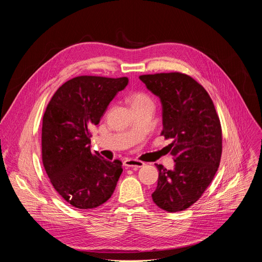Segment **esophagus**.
<instances>
[{
    "label": "esophagus",
    "mask_w": 262,
    "mask_h": 262,
    "mask_svg": "<svg viewBox=\"0 0 262 262\" xmlns=\"http://www.w3.org/2000/svg\"><path fill=\"white\" fill-rule=\"evenodd\" d=\"M124 167L127 168H134V169H138V168H142L144 166V162L137 160V159H125L123 162Z\"/></svg>",
    "instance_id": "obj_1"
}]
</instances>
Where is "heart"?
Wrapping results in <instances>:
<instances>
[{"instance_id":"1","label":"heart","mask_w":262,"mask_h":262,"mask_svg":"<svg viewBox=\"0 0 262 262\" xmlns=\"http://www.w3.org/2000/svg\"><path fill=\"white\" fill-rule=\"evenodd\" d=\"M129 102H130L132 106H135V105H139V104L150 102V99L148 98V96L145 93L138 92V93H135V94H133L130 96Z\"/></svg>"}]
</instances>
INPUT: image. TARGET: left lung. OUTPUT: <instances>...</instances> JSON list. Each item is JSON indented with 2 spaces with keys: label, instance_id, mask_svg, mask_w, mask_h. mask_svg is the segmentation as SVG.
Listing matches in <instances>:
<instances>
[{
  "label": "left lung",
  "instance_id": "8db88e82",
  "mask_svg": "<svg viewBox=\"0 0 262 262\" xmlns=\"http://www.w3.org/2000/svg\"><path fill=\"white\" fill-rule=\"evenodd\" d=\"M162 105L161 136L174 169L157 164L158 183L152 199L159 208L177 212L193 205L212 182L222 155V129L208 92L191 76L180 73L140 75Z\"/></svg>",
  "mask_w": 262,
  "mask_h": 262
}]
</instances>
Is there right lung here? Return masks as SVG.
Here are the masks:
<instances>
[{
    "instance_id": "add662e5",
    "label": "right lung",
    "mask_w": 262,
    "mask_h": 262,
    "mask_svg": "<svg viewBox=\"0 0 262 262\" xmlns=\"http://www.w3.org/2000/svg\"><path fill=\"white\" fill-rule=\"evenodd\" d=\"M127 84V77L77 76L61 85L47 106L41 135L43 167L54 189L75 208H96L107 202L123 172L120 160L91 152L90 128Z\"/></svg>"
}]
</instances>
